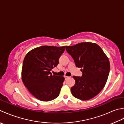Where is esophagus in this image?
Here are the masks:
<instances>
[{"label": "esophagus", "instance_id": "34e87169", "mask_svg": "<svg viewBox=\"0 0 124 124\" xmlns=\"http://www.w3.org/2000/svg\"><path fill=\"white\" fill-rule=\"evenodd\" d=\"M70 77H68V76H66V75H65V80H66L67 79H68V78H69Z\"/></svg>", "mask_w": 124, "mask_h": 124}]
</instances>
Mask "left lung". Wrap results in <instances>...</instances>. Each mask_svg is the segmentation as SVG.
Instances as JSON below:
<instances>
[{
  "instance_id": "8db88e82",
  "label": "left lung",
  "mask_w": 124,
  "mask_h": 124,
  "mask_svg": "<svg viewBox=\"0 0 124 124\" xmlns=\"http://www.w3.org/2000/svg\"><path fill=\"white\" fill-rule=\"evenodd\" d=\"M67 52L74 59L76 66L81 68V77L73 76L75 83L70 88L72 95L86 101L101 92L107 83L110 72V62L107 55L97 44L82 42L66 46Z\"/></svg>"
}]
</instances>
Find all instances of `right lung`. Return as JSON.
<instances>
[{
  "label": "right lung",
  "instance_id": "1",
  "mask_svg": "<svg viewBox=\"0 0 124 124\" xmlns=\"http://www.w3.org/2000/svg\"><path fill=\"white\" fill-rule=\"evenodd\" d=\"M65 47L41 46L31 50L25 56L22 80L37 99L47 102L59 96L65 78L52 75L51 70L59 64V59Z\"/></svg>",
  "mask_w": 124,
  "mask_h": 124
}]
</instances>
